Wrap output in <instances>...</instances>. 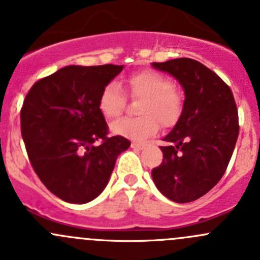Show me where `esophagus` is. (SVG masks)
Listing matches in <instances>:
<instances>
[{"mask_svg":"<svg viewBox=\"0 0 260 260\" xmlns=\"http://www.w3.org/2000/svg\"><path fill=\"white\" fill-rule=\"evenodd\" d=\"M131 147H132V148H136V149H142L143 147H145V145H143V143H140V142H132L131 143Z\"/></svg>","mask_w":260,"mask_h":260,"instance_id":"obj_1","label":"esophagus"}]
</instances>
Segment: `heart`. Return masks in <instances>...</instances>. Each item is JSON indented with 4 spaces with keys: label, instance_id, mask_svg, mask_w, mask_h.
Masks as SVG:
<instances>
[{
    "label": "heart",
    "instance_id": "b5f03b06",
    "mask_svg": "<svg viewBox=\"0 0 260 260\" xmlns=\"http://www.w3.org/2000/svg\"><path fill=\"white\" fill-rule=\"evenodd\" d=\"M122 88L128 98L140 101L136 108L140 117L123 118L113 123L114 135L145 140L158 132L159 123L165 128H172L182 118L186 107L185 93L174 85L170 78L156 70L133 73L124 80ZM122 92L115 83L107 84L102 89L98 108L107 120L117 119L125 109L127 98Z\"/></svg>",
    "mask_w": 260,
    "mask_h": 260
}]
</instances>
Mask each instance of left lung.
<instances>
[{"instance_id": "obj_1", "label": "left lung", "mask_w": 260, "mask_h": 260, "mask_svg": "<svg viewBox=\"0 0 260 260\" xmlns=\"http://www.w3.org/2000/svg\"><path fill=\"white\" fill-rule=\"evenodd\" d=\"M185 89L182 118L164 138V159L152 170L154 185L166 198L185 204L211 190L228 169L239 117L232 89L212 70L188 57L153 62Z\"/></svg>"}]
</instances>
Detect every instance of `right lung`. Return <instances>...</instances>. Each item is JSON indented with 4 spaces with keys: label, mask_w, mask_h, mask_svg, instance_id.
<instances>
[{
    "label": "right lung",
    "mask_w": 260,
    "mask_h": 260,
    "mask_svg": "<svg viewBox=\"0 0 260 260\" xmlns=\"http://www.w3.org/2000/svg\"><path fill=\"white\" fill-rule=\"evenodd\" d=\"M122 69L69 65L36 81L26 94L20 118L28 159L45 187L67 203L95 199L117 157L131 146L122 136L108 137L98 108L102 89Z\"/></svg>",
    "instance_id": "1"
}]
</instances>
